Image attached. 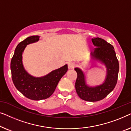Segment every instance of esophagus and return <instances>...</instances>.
<instances>
[{
  "instance_id": "esophagus-1",
  "label": "esophagus",
  "mask_w": 131,
  "mask_h": 131,
  "mask_svg": "<svg viewBox=\"0 0 131 131\" xmlns=\"http://www.w3.org/2000/svg\"><path fill=\"white\" fill-rule=\"evenodd\" d=\"M75 67V64L73 62H69L68 63V68L69 69H73Z\"/></svg>"
}]
</instances>
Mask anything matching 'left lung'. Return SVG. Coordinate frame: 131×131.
<instances>
[{"instance_id": "left-lung-1", "label": "left lung", "mask_w": 131, "mask_h": 131, "mask_svg": "<svg viewBox=\"0 0 131 131\" xmlns=\"http://www.w3.org/2000/svg\"><path fill=\"white\" fill-rule=\"evenodd\" d=\"M96 48L91 53V61L99 62L106 68V76L102 84L91 86L86 83L85 74L80 68L74 70L78 77L75 83L76 92L82 100L86 101L95 102L103 100L113 90L117 83L119 70V61L116 57L114 47L100 37L92 39Z\"/></svg>"}]
</instances>
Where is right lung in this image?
I'll list each match as a JSON object with an SVG mask.
<instances>
[{
	"mask_svg": "<svg viewBox=\"0 0 131 131\" xmlns=\"http://www.w3.org/2000/svg\"><path fill=\"white\" fill-rule=\"evenodd\" d=\"M39 38V36H32L19 43L10 62L12 81L16 88L26 97L37 101L51 96L68 70L67 64H66L42 77L31 76L26 70L23 63V52L27 45L38 42Z\"/></svg>",
	"mask_w": 131,
	"mask_h": 131,
	"instance_id": "right-lung-1",
	"label": "right lung"
}]
</instances>
